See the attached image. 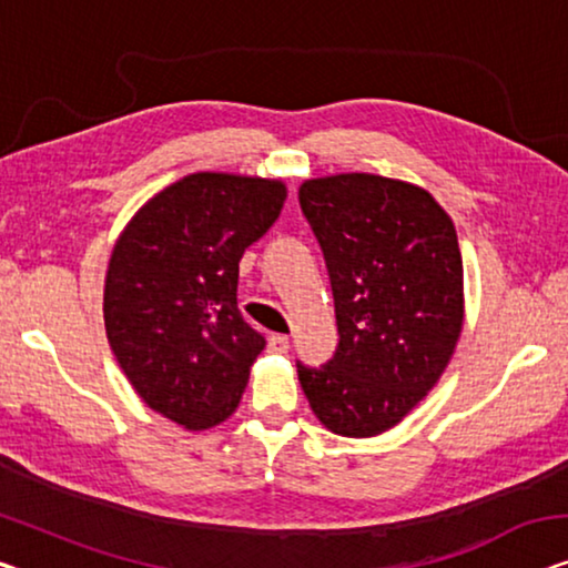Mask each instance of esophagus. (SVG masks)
<instances>
[{
    "mask_svg": "<svg viewBox=\"0 0 568 568\" xmlns=\"http://www.w3.org/2000/svg\"><path fill=\"white\" fill-rule=\"evenodd\" d=\"M267 349L273 354H285L287 349H291V342H287V336H283V334H273L267 338Z\"/></svg>",
    "mask_w": 568,
    "mask_h": 568,
    "instance_id": "34e87169",
    "label": "esophagus"
}]
</instances>
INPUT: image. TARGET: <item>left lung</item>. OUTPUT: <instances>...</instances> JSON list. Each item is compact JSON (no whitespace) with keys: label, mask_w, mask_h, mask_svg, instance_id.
Listing matches in <instances>:
<instances>
[{"label":"left lung","mask_w":568,"mask_h":568,"mask_svg":"<svg viewBox=\"0 0 568 568\" xmlns=\"http://www.w3.org/2000/svg\"><path fill=\"white\" fill-rule=\"evenodd\" d=\"M298 201L324 252L338 346L298 362L316 418L369 438L400 423L438 383L464 324L454 222L418 185L372 173L311 178Z\"/></svg>","instance_id":"obj_1"}]
</instances>
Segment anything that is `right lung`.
Here are the masks:
<instances>
[{"label": "right lung", "instance_id": "right-lung-1", "mask_svg": "<svg viewBox=\"0 0 568 568\" xmlns=\"http://www.w3.org/2000/svg\"><path fill=\"white\" fill-rule=\"evenodd\" d=\"M285 183L191 173L155 193L116 240L104 326L134 393L178 426L232 416L265 349L236 308L240 260L285 203Z\"/></svg>", "mask_w": 568, "mask_h": 568}]
</instances>
